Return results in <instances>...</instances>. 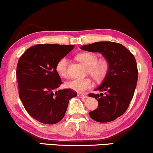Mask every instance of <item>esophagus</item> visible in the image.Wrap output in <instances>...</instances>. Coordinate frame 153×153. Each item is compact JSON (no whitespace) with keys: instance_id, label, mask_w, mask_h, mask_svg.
Segmentation results:
<instances>
[{"instance_id":"1","label":"esophagus","mask_w":153,"mask_h":153,"mask_svg":"<svg viewBox=\"0 0 153 153\" xmlns=\"http://www.w3.org/2000/svg\"><path fill=\"white\" fill-rule=\"evenodd\" d=\"M78 97L81 98H88V96H85V95H82V94H78Z\"/></svg>"}]
</instances>
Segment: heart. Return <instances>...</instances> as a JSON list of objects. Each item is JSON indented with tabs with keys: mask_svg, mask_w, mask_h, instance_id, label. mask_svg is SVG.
<instances>
[{
	"mask_svg": "<svg viewBox=\"0 0 153 153\" xmlns=\"http://www.w3.org/2000/svg\"><path fill=\"white\" fill-rule=\"evenodd\" d=\"M79 61L88 66V73L97 82H102L108 76L110 71V63L105 57L98 59V55L93 52H83L77 55ZM68 59L63 57L57 62L56 71L61 76L68 75ZM66 86L77 93H84L93 86L91 79H76L66 83Z\"/></svg>",
	"mask_w": 153,
	"mask_h": 153,
	"instance_id": "1",
	"label": "heart"
}]
</instances>
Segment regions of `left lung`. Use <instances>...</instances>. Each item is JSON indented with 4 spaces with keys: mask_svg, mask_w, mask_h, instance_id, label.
Wrapping results in <instances>:
<instances>
[{
    "mask_svg": "<svg viewBox=\"0 0 153 153\" xmlns=\"http://www.w3.org/2000/svg\"><path fill=\"white\" fill-rule=\"evenodd\" d=\"M81 49L100 52L110 63L109 74L96 89L102 93L89 94L98 102V108L90 111V117L100 123L114 120L124 114L134 97L139 74L135 57L124 46L116 42H96L84 45Z\"/></svg>",
    "mask_w": 153,
    "mask_h": 153,
    "instance_id": "obj_1",
    "label": "left lung"
}]
</instances>
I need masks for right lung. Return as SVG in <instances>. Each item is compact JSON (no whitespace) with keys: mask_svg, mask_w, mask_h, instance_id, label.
<instances>
[{"mask_svg":"<svg viewBox=\"0 0 153 153\" xmlns=\"http://www.w3.org/2000/svg\"><path fill=\"white\" fill-rule=\"evenodd\" d=\"M74 48V45L36 44L19 57L16 73L19 96L27 113L39 122H60L69 100L77 96L71 89H57L62 82L56 65Z\"/></svg>","mask_w":153,"mask_h":153,"instance_id":"obj_1","label":"right lung"}]
</instances>
